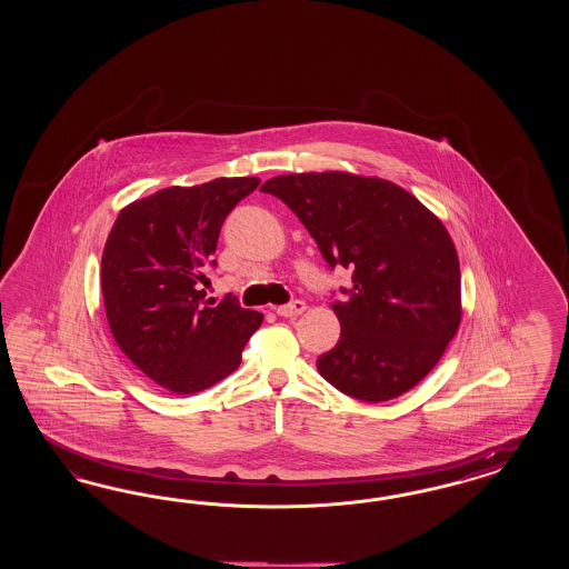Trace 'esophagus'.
<instances>
[{
    "mask_svg": "<svg viewBox=\"0 0 569 569\" xmlns=\"http://www.w3.org/2000/svg\"><path fill=\"white\" fill-rule=\"evenodd\" d=\"M307 309V305L302 300H293L290 305H283V307H277V315L279 317H286V319H293L298 315H302Z\"/></svg>",
    "mask_w": 569,
    "mask_h": 569,
    "instance_id": "esophagus-1",
    "label": "esophagus"
}]
</instances>
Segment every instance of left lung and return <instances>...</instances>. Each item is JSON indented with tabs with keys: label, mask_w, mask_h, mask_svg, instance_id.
Returning a JSON list of instances; mask_svg holds the SVG:
<instances>
[{
	"label": "left lung",
	"mask_w": 569,
	"mask_h": 569,
	"mask_svg": "<svg viewBox=\"0 0 569 569\" xmlns=\"http://www.w3.org/2000/svg\"><path fill=\"white\" fill-rule=\"evenodd\" d=\"M309 229L329 267L352 269L331 309L340 340L317 369L348 397L383 402L409 392L445 355L461 323V273L442 221L397 183L352 172L269 179Z\"/></svg>",
	"instance_id": "8db88e82"
}]
</instances>
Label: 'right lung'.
Returning a JSON list of instances; mask_svg holds the SVG:
<instances>
[{"instance_id":"1","label":"right lung","mask_w":569,"mask_h":569,"mask_svg":"<svg viewBox=\"0 0 569 569\" xmlns=\"http://www.w3.org/2000/svg\"><path fill=\"white\" fill-rule=\"evenodd\" d=\"M259 177H221L164 188L122 208L102 254L108 326L127 359L174 395L207 390L233 373L262 323L257 310L202 290L227 214Z\"/></svg>"}]
</instances>
